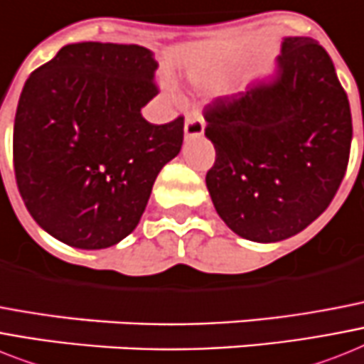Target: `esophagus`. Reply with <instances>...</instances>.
Returning a JSON list of instances; mask_svg holds the SVG:
<instances>
[{
  "label": "esophagus",
  "instance_id": "34e87169",
  "mask_svg": "<svg viewBox=\"0 0 364 364\" xmlns=\"http://www.w3.org/2000/svg\"><path fill=\"white\" fill-rule=\"evenodd\" d=\"M203 131H205V121L198 112H192V114L187 115L185 119V136L187 138H198L202 136Z\"/></svg>",
  "mask_w": 364,
  "mask_h": 364
}]
</instances>
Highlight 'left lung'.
Here are the masks:
<instances>
[{"label": "left lung", "instance_id": "8db88e82", "mask_svg": "<svg viewBox=\"0 0 364 364\" xmlns=\"http://www.w3.org/2000/svg\"><path fill=\"white\" fill-rule=\"evenodd\" d=\"M203 115L217 151L205 185L232 232L277 243L329 208L353 131L335 65L314 38L286 37L273 75Z\"/></svg>", "mask_w": 364, "mask_h": 364}]
</instances>
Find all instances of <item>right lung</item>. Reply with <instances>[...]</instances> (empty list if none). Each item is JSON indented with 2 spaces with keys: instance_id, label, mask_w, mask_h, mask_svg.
I'll use <instances>...</instances> for the list:
<instances>
[{
  "instance_id": "add662e5",
  "label": "right lung",
  "mask_w": 364,
  "mask_h": 364,
  "mask_svg": "<svg viewBox=\"0 0 364 364\" xmlns=\"http://www.w3.org/2000/svg\"><path fill=\"white\" fill-rule=\"evenodd\" d=\"M151 50L75 43L31 73L16 108L14 176L29 215L61 243L108 249L138 226L183 144V117L151 125Z\"/></svg>"
}]
</instances>
